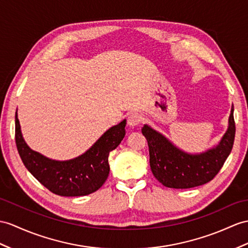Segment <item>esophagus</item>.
<instances>
[{
	"mask_svg": "<svg viewBox=\"0 0 248 248\" xmlns=\"http://www.w3.org/2000/svg\"><path fill=\"white\" fill-rule=\"evenodd\" d=\"M141 122H142V118H141V116L138 112H132V113L129 114L128 120H127V123H128L129 126H131V127H135V126H138Z\"/></svg>",
	"mask_w": 248,
	"mask_h": 248,
	"instance_id": "esophagus-1",
	"label": "esophagus"
}]
</instances>
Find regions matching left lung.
I'll return each instance as SVG.
<instances>
[{"mask_svg":"<svg viewBox=\"0 0 248 248\" xmlns=\"http://www.w3.org/2000/svg\"><path fill=\"white\" fill-rule=\"evenodd\" d=\"M142 134L149 148V164L155 178L170 188H191L213 180L231 154L235 135L233 106L229 116L228 129L217 147L200 155H188L149 126Z\"/></svg>","mask_w":248,"mask_h":248,"instance_id":"1","label":"left lung"}]
</instances>
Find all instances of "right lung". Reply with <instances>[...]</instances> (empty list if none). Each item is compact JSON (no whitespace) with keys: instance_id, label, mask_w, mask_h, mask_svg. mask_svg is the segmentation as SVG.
I'll use <instances>...</instances> for the list:
<instances>
[{"instance_id":"obj_1","label":"right lung","mask_w":248,"mask_h":248,"mask_svg":"<svg viewBox=\"0 0 248 248\" xmlns=\"http://www.w3.org/2000/svg\"><path fill=\"white\" fill-rule=\"evenodd\" d=\"M126 120L108 129L87 152L69 161H54L30 149L16 113V144L24 165L48 190L63 197L86 196L98 190L109 174L108 155L125 137Z\"/></svg>"}]
</instances>
